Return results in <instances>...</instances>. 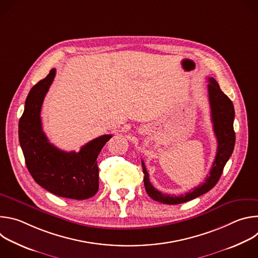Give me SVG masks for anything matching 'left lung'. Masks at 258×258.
I'll use <instances>...</instances> for the list:
<instances>
[{
  "label": "left lung",
  "mask_w": 258,
  "mask_h": 258,
  "mask_svg": "<svg viewBox=\"0 0 258 258\" xmlns=\"http://www.w3.org/2000/svg\"><path fill=\"white\" fill-rule=\"evenodd\" d=\"M208 98L211 110V120L213 122V131L217 140V150L209 175L204 182L188 192L185 195L171 196L162 194L152 186L149 179V173L146 169L144 161H142L144 172V185L147 194L153 200L163 204H180L193 200L208 191H210L218 181L223 173L224 167L230 159L235 147L236 136L234 132L235 110L230 98L220 90L217 82L213 78H208Z\"/></svg>",
  "instance_id": "left-lung-1"
}]
</instances>
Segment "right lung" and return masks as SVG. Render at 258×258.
Listing matches in <instances>:
<instances>
[{
	"instance_id": "1",
	"label": "right lung",
	"mask_w": 258,
	"mask_h": 258,
	"mask_svg": "<svg viewBox=\"0 0 258 258\" xmlns=\"http://www.w3.org/2000/svg\"><path fill=\"white\" fill-rule=\"evenodd\" d=\"M56 70L34 85L25 101L19 119L18 136L26 167L41 187L59 197L85 200L99 189L97 157L111 135L94 139L80 152H65L52 145L43 132L41 109L53 83Z\"/></svg>"
}]
</instances>
